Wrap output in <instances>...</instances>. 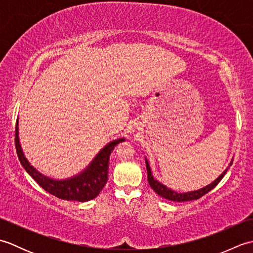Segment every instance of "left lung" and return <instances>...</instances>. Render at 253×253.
Masks as SVG:
<instances>
[{
  "label": "left lung",
  "instance_id": "obj_1",
  "mask_svg": "<svg viewBox=\"0 0 253 253\" xmlns=\"http://www.w3.org/2000/svg\"><path fill=\"white\" fill-rule=\"evenodd\" d=\"M233 161L230 162L229 166L232 165ZM146 165H147V171H148V181L150 186H151L152 189L158 193L159 196L163 197L165 199H168V200H171V201H177V202H182V201H191V200H197V199L201 198L202 196L206 195V193H208L209 191H211L214 187H216V185L218 184L219 181L222 180V178L224 177V175L226 174V171L228 170V168L225 169L223 173L219 175L217 178L212 181L211 184L201 188V189L199 190H195V191H189V192H184V193H178L176 192L174 190L169 189V188H168L166 186H164L163 184H161L160 181H158L157 179H154V177L152 176V173H151V169H150V165L148 163V161L146 159Z\"/></svg>",
  "mask_w": 253,
  "mask_h": 253
}]
</instances>
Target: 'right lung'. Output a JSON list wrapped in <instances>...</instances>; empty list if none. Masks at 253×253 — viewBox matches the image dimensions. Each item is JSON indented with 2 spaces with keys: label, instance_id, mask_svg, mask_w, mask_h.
<instances>
[{
  "label": "right lung",
  "instance_id": "1",
  "mask_svg": "<svg viewBox=\"0 0 253 253\" xmlns=\"http://www.w3.org/2000/svg\"><path fill=\"white\" fill-rule=\"evenodd\" d=\"M124 140L125 139L120 138L107 143L96 154V157L88 165V168L80 174L73 176L68 179L55 180L40 174L39 171L30 165V163L25 158L23 150H21L19 144L18 121L16 123L15 129L16 152H17L20 163L27 173L40 185V187L43 188L44 190L51 193V195L63 199V200H74L80 202L92 200L103 189L107 181V174H109L110 155L113 150H114L115 146H117L120 142H123Z\"/></svg>",
  "mask_w": 253,
  "mask_h": 253
}]
</instances>
